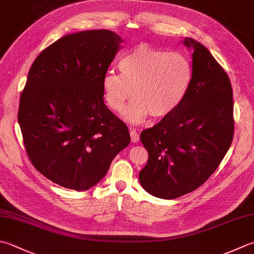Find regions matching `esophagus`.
<instances>
[{
	"label": "esophagus",
	"mask_w": 254,
	"mask_h": 254,
	"mask_svg": "<svg viewBox=\"0 0 254 254\" xmlns=\"http://www.w3.org/2000/svg\"><path fill=\"white\" fill-rule=\"evenodd\" d=\"M130 135H131V140L133 143H137L138 140H140V135H138V133L134 130V128H131L130 130Z\"/></svg>",
	"instance_id": "34e87169"
}]
</instances>
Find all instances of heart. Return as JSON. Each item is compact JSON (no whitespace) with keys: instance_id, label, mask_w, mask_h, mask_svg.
<instances>
[{"instance_id":"1","label":"heart","mask_w":254,"mask_h":254,"mask_svg":"<svg viewBox=\"0 0 254 254\" xmlns=\"http://www.w3.org/2000/svg\"><path fill=\"white\" fill-rule=\"evenodd\" d=\"M121 74L108 72L102 91L108 106L122 112L123 119L141 123L148 116L165 118L185 100L192 82L190 59L182 53H168L141 44L124 55L119 63Z\"/></svg>"}]
</instances>
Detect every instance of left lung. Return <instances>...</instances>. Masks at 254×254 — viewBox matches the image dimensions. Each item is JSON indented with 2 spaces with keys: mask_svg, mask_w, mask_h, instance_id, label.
<instances>
[{
  "mask_svg": "<svg viewBox=\"0 0 254 254\" xmlns=\"http://www.w3.org/2000/svg\"><path fill=\"white\" fill-rule=\"evenodd\" d=\"M192 52V82L181 107L141 133L148 161L138 174L142 187L162 199H175L201 186L219 166L233 138L229 77L199 42Z\"/></svg>",
  "mask_w": 254,
  "mask_h": 254,
  "instance_id": "left-lung-1",
  "label": "left lung"
}]
</instances>
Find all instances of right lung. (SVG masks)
Segmentation results:
<instances>
[{
	"label": "right lung",
	"instance_id": "right-lung-1",
	"mask_svg": "<svg viewBox=\"0 0 254 254\" xmlns=\"http://www.w3.org/2000/svg\"><path fill=\"white\" fill-rule=\"evenodd\" d=\"M122 43L108 29L68 34L39 54L29 69L18 123L32 164L59 186L79 191L96 186L131 142L102 91V79Z\"/></svg>",
	"mask_w": 254,
	"mask_h": 254
}]
</instances>
